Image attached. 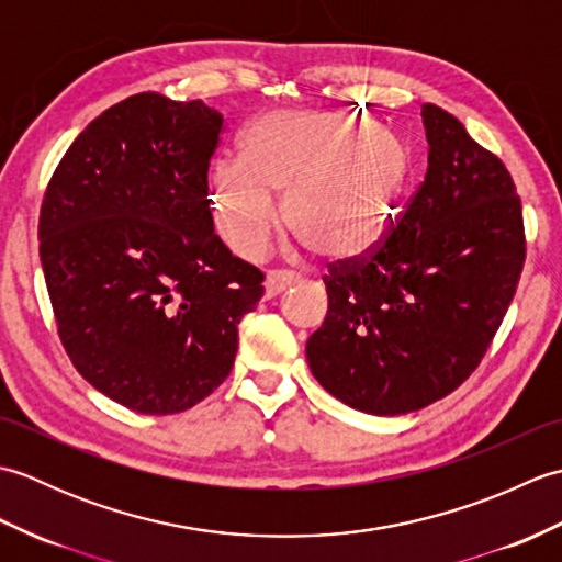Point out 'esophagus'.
I'll use <instances>...</instances> for the list:
<instances>
[{
  "label": "esophagus",
  "instance_id": "esophagus-1",
  "mask_svg": "<svg viewBox=\"0 0 562 562\" xmlns=\"http://www.w3.org/2000/svg\"><path fill=\"white\" fill-rule=\"evenodd\" d=\"M292 284H294V280H290L288 274L268 272L266 274V282H262V296H266V300H272V296L288 292Z\"/></svg>",
  "mask_w": 562,
  "mask_h": 562
}]
</instances>
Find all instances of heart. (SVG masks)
Segmentation results:
<instances>
[{"instance_id": "obj_1", "label": "heart", "mask_w": 562, "mask_h": 562, "mask_svg": "<svg viewBox=\"0 0 562 562\" xmlns=\"http://www.w3.org/2000/svg\"><path fill=\"white\" fill-rule=\"evenodd\" d=\"M411 151L362 115L274 109L241 135V159H214L207 186L220 229L238 256L256 258L284 222L330 260L379 244L396 220Z\"/></svg>"}]
</instances>
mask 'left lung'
<instances>
[{"mask_svg": "<svg viewBox=\"0 0 562 562\" xmlns=\"http://www.w3.org/2000/svg\"><path fill=\"white\" fill-rule=\"evenodd\" d=\"M427 173L372 256L333 266L328 314L306 340L312 374L369 415L449 396L481 364L527 256L521 202L495 154L423 105Z\"/></svg>", "mask_w": 562, "mask_h": 562, "instance_id": "left-lung-1", "label": "left lung"}]
</instances>
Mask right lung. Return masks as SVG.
Masks as SVG:
<instances>
[{"label":"right lung","instance_id":"right-lung-1","mask_svg":"<svg viewBox=\"0 0 562 562\" xmlns=\"http://www.w3.org/2000/svg\"><path fill=\"white\" fill-rule=\"evenodd\" d=\"M224 117L135 93L91 121L45 190L38 238L77 372L142 415L193 408L229 376L262 272L214 234L207 169Z\"/></svg>","mask_w":562,"mask_h":562}]
</instances>
